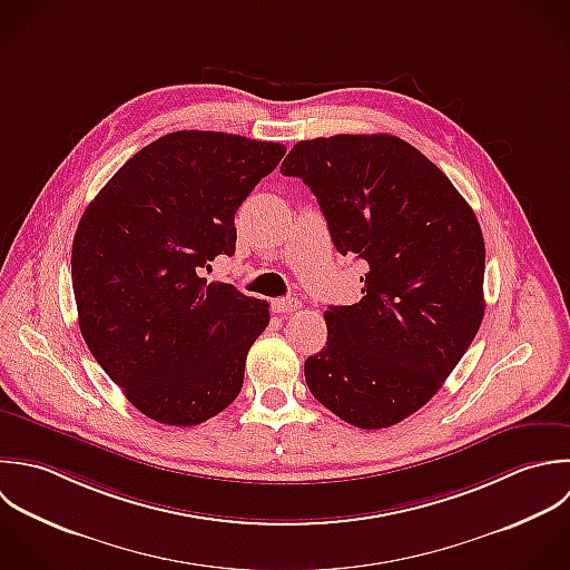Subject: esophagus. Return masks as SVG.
Segmentation results:
<instances>
[{"label":"esophagus","mask_w":570,"mask_h":570,"mask_svg":"<svg viewBox=\"0 0 570 570\" xmlns=\"http://www.w3.org/2000/svg\"><path fill=\"white\" fill-rule=\"evenodd\" d=\"M299 306H302V302H299V299H293V297H282V299H273V302H271L273 313H279V315L295 313Z\"/></svg>","instance_id":"34e87169"}]
</instances>
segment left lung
<instances>
[{"label":"left lung","instance_id":"8db88e82","mask_svg":"<svg viewBox=\"0 0 570 570\" xmlns=\"http://www.w3.org/2000/svg\"><path fill=\"white\" fill-rule=\"evenodd\" d=\"M282 175L302 177L335 248L366 262L362 299L331 306L326 346L304 362L313 397L377 431L420 411L484 320L487 248L451 179L395 135L297 141Z\"/></svg>","mask_w":570,"mask_h":570}]
</instances>
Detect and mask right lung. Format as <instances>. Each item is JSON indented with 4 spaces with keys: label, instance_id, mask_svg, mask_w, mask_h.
<instances>
[{
    "label": "right lung",
    "instance_id": "1",
    "mask_svg": "<svg viewBox=\"0 0 570 570\" xmlns=\"http://www.w3.org/2000/svg\"><path fill=\"white\" fill-rule=\"evenodd\" d=\"M286 146L213 130L135 153L83 210L70 255L81 337L146 417L195 426L242 391L264 299L202 277L233 255L235 213Z\"/></svg>",
    "mask_w": 570,
    "mask_h": 570
}]
</instances>
